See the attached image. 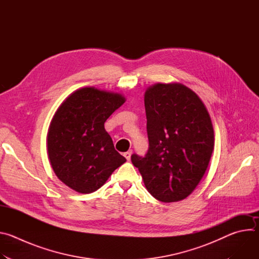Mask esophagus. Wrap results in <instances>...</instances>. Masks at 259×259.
<instances>
[{"instance_id": "esophagus-1", "label": "esophagus", "mask_w": 259, "mask_h": 259, "mask_svg": "<svg viewBox=\"0 0 259 259\" xmlns=\"http://www.w3.org/2000/svg\"><path fill=\"white\" fill-rule=\"evenodd\" d=\"M131 155H132V151H131V150H130V151H128V152H126V153H124V157H125L128 161L130 160Z\"/></svg>"}]
</instances>
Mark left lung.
I'll list each match as a JSON object with an SVG mask.
<instances>
[{
    "instance_id": "obj_1",
    "label": "left lung",
    "mask_w": 259,
    "mask_h": 259,
    "mask_svg": "<svg viewBox=\"0 0 259 259\" xmlns=\"http://www.w3.org/2000/svg\"><path fill=\"white\" fill-rule=\"evenodd\" d=\"M150 147L131 156L144 186L164 203L189 197L203 178L214 149V130L201 98L180 83H157L144 93Z\"/></svg>"
}]
</instances>
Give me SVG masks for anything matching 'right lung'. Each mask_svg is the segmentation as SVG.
<instances>
[{
    "label": "right lung",
    "mask_w": 259,
    "mask_h": 259,
    "mask_svg": "<svg viewBox=\"0 0 259 259\" xmlns=\"http://www.w3.org/2000/svg\"><path fill=\"white\" fill-rule=\"evenodd\" d=\"M126 98L95 87L73 91L57 108L47 135V150L56 176L69 189L90 194L100 189L126 162L104 123Z\"/></svg>",
    "instance_id": "add662e5"
}]
</instances>
